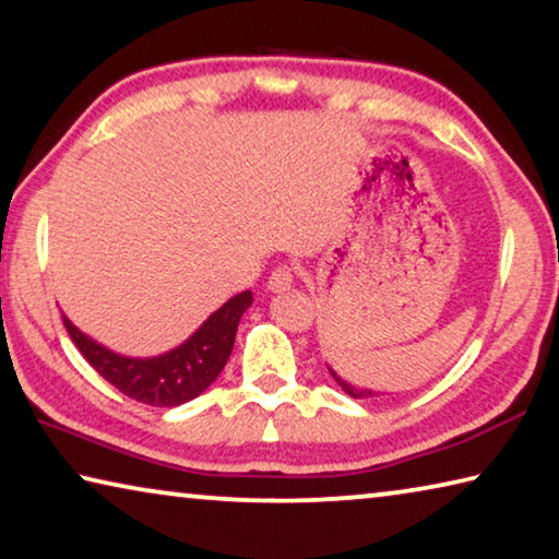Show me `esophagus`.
<instances>
[{
	"mask_svg": "<svg viewBox=\"0 0 559 559\" xmlns=\"http://www.w3.org/2000/svg\"><path fill=\"white\" fill-rule=\"evenodd\" d=\"M293 278H296V271H293V266H278L271 271L269 276V288L271 290H286L293 286Z\"/></svg>",
	"mask_w": 559,
	"mask_h": 559,
	"instance_id": "1",
	"label": "esophagus"
}]
</instances>
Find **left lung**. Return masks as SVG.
I'll use <instances>...</instances> for the list:
<instances>
[{
    "mask_svg": "<svg viewBox=\"0 0 559 559\" xmlns=\"http://www.w3.org/2000/svg\"><path fill=\"white\" fill-rule=\"evenodd\" d=\"M328 370H330V367H328ZM330 374H333V377H335V382H337L340 386H343V390H345L349 396H355V400H362V396H372V392H370V390H357V386L347 384L345 380H340V377H337L333 370H330Z\"/></svg>",
    "mask_w": 559,
    "mask_h": 559,
    "instance_id": "left-lung-1",
    "label": "left lung"
}]
</instances>
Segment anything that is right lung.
I'll return each instance as SVG.
<instances>
[{
  "mask_svg": "<svg viewBox=\"0 0 559 559\" xmlns=\"http://www.w3.org/2000/svg\"><path fill=\"white\" fill-rule=\"evenodd\" d=\"M251 302V290L239 293L206 318V323L187 343L150 359L110 353L83 335L69 318H63V325L93 370L116 390L150 406H179L200 396L219 377L234 349L236 328Z\"/></svg>",
  "mask_w": 559,
  "mask_h": 559,
  "instance_id": "add662e5",
  "label": "right lung"
}]
</instances>
